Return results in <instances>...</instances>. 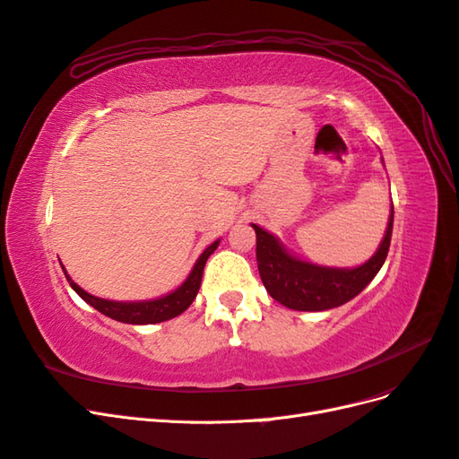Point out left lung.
<instances>
[{
    "mask_svg": "<svg viewBox=\"0 0 459 459\" xmlns=\"http://www.w3.org/2000/svg\"><path fill=\"white\" fill-rule=\"evenodd\" d=\"M393 220L394 208H391V218L379 251L354 270L324 268L302 262L290 256L272 233L253 224L256 231V262L264 287L272 299L290 310L319 312L341 307L362 293L381 270L391 247Z\"/></svg>",
    "mask_w": 459,
    "mask_h": 459,
    "instance_id": "1",
    "label": "left lung"
}]
</instances>
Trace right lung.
Instances as JSON below:
<instances>
[{"label": "right lung", "mask_w": 459, "mask_h": 459, "mask_svg": "<svg viewBox=\"0 0 459 459\" xmlns=\"http://www.w3.org/2000/svg\"><path fill=\"white\" fill-rule=\"evenodd\" d=\"M220 241H214L212 245L206 247V251L199 256V260L193 266L191 273L187 280L179 285L174 293L166 295L162 299L157 300H143V302H115V300H105V299H97L90 293H86L84 289H80L71 277H68L66 270L63 268L66 281L71 283V287L76 290V293L84 299L90 307H93L95 310H100L101 314L117 319V322L122 324H134V325H147V324H160L166 322V319H172L176 316H179L182 312H186L189 308V304L195 300L199 287H201V280H203V270L204 264L211 256Z\"/></svg>", "instance_id": "right-lung-1"}]
</instances>
